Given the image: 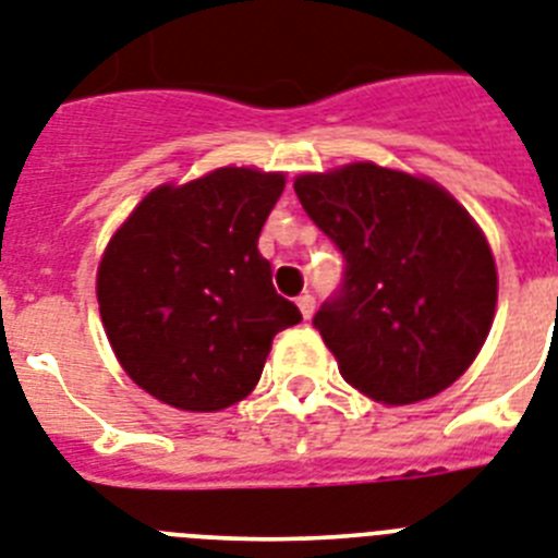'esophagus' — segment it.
I'll return each mask as SVG.
<instances>
[{"instance_id":"1","label":"esophagus","mask_w":558,"mask_h":558,"mask_svg":"<svg viewBox=\"0 0 558 558\" xmlns=\"http://www.w3.org/2000/svg\"><path fill=\"white\" fill-rule=\"evenodd\" d=\"M298 306H301V315L306 317V320L312 315H315V298H312V294H308V292H303L301 298H298Z\"/></svg>"}]
</instances>
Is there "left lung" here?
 Segmentation results:
<instances>
[{"instance_id": "left-lung-1", "label": "left lung", "mask_w": 558, "mask_h": 558, "mask_svg": "<svg viewBox=\"0 0 558 558\" xmlns=\"http://www.w3.org/2000/svg\"><path fill=\"white\" fill-rule=\"evenodd\" d=\"M345 260L315 329L343 380L386 405L460 380L490 331L496 266L474 218L442 186L360 161L294 181Z\"/></svg>"}]
</instances>
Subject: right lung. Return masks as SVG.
<instances>
[{"label": "right lung", "mask_w": 558, "mask_h": 558, "mask_svg": "<svg viewBox=\"0 0 558 558\" xmlns=\"http://www.w3.org/2000/svg\"><path fill=\"white\" fill-rule=\"evenodd\" d=\"M280 172L221 167L163 184L133 209L98 264V308L121 368L181 411H221L260 380L275 335L301 308L271 287L257 238Z\"/></svg>", "instance_id": "add662e5"}]
</instances>
